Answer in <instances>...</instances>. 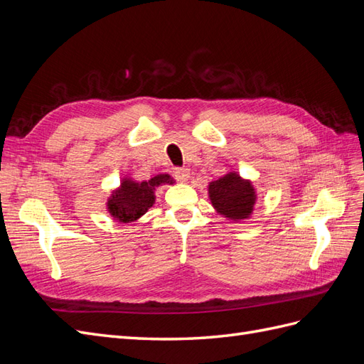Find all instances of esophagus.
<instances>
[{
	"instance_id": "esophagus-1",
	"label": "esophagus",
	"mask_w": 364,
	"mask_h": 364,
	"mask_svg": "<svg viewBox=\"0 0 364 364\" xmlns=\"http://www.w3.org/2000/svg\"><path fill=\"white\" fill-rule=\"evenodd\" d=\"M173 174H174V178L178 179L179 182H186V181H188V178H190V170L185 168V167H178V168H174Z\"/></svg>"
}]
</instances>
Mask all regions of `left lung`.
Segmentation results:
<instances>
[{
	"mask_svg": "<svg viewBox=\"0 0 364 364\" xmlns=\"http://www.w3.org/2000/svg\"><path fill=\"white\" fill-rule=\"evenodd\" d=\"M209 199L220 214L241 220L249 217L257 197L250 182L243 181L235 173H229L209 183Z\"/></svg>",
	"mask_w": 364,
	"mask_h": 364,
	"instance_id": "left-lung-1",
	"label": "left lung"
}]
</instances>
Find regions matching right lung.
<instances>
[{
    "mask_svg": "<svg viewBox=\"0 0 364 364\" xmlns=\"http://www.w3.org/2000/svg\"><path fill=\"white\" fill-rule=\"evenodd\" d=\"M162 183H173V179L168 174H158L150 181L141 183L124 179L107 202L109 213L123 223L134 222L142 214H146L147 209L155 203L153 190Z\"/></svg>",
    "mask_w": 364,
    "mask_h": 364,
    "instance_id": "add662e5",
    "label": "right lung"
}]
</instances>
